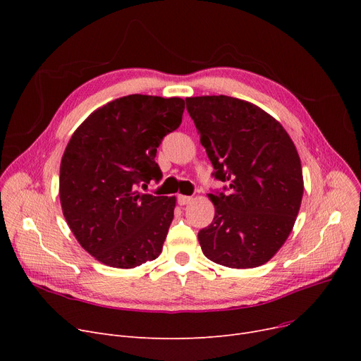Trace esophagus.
<instances>
[{
	"label": "esophagus",
	"mask_w": 361,
	"mask_h": 361,
	"mask_svg": "<svg viewBox=\"0 0 361 361\" xmlns=\"http://www.w3.org/2000/svg\"><path fill=\"white\" fill-rule=\"evenodd\" d=\"M177 202H178V204H187V203L192 202V197H190V196L178 195V196H177Z\"/></svg>",
	"instance_id": "34e87169"
}]
</instances>
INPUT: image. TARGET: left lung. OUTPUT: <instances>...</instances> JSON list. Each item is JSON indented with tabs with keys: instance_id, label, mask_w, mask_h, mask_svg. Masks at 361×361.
Returning <instances> with one entry per match:
<instances>
[{
	"instance_id": "obj_1",
	"label": "left lung",
	"mask_w": 361,
	"mask_h": 361,
	"mask_svg": "<svg viewBox=\"0 0 361 361\" xmlns=\"http://www.w3.org/2000/svg\"><path fill=\"white\" fill-rule=\"evenodd\" d=\"M187 111L228 185L211 193L215 216L199 231L203 255L222 267L267 263L286 243L302 197V171L288 133L269 114L237 98H187Z\"/></svg>"
}]
</instances>
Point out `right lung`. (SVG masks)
Returning <instances> with one entry per match:
<instances>
[{
  "instance_id": "right-lung-1",
  "label": "right lung",
  "mask_w": 361,
  "mask_h": 361,
  "mask_svg": "<svg viewBox=\"0 0 361 361\" xmlns=\"http://www.w3.org/2000/svg\"><path fill=\"white\" fill-rule=\"evenodd\" d=\"M181 98L128 94L73 133L60 166L64 218L82 247L104 264L130 269L155 260L174 218L176 197L142 193L162 178L157 147L180 127Z\"/></svg>"
}]
</instances>
